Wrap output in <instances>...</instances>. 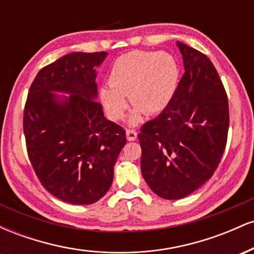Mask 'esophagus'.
<instances>
[{
    "label": "esophagus",
    "mask_w": 254,
    "mask_h": 254,
    "mask_svg": "<svg viewBox=\"0 0 254 254\" xmlns=\"http://www.w3.org/2000/svg\"><path fill=\"white\" fill-rule=\"evenodd\" d=\"M127 141H135L137 138V131L135 129H127Z\"/></svg>",
    "instance_id": "1"
}]
</instances>
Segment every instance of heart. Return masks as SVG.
<instances>
[{
    "instance_id": "obj_1",
    "label": "heart",
    "mask_w": 254,
    "mask_h": 254,
    "mask_svg": "<svg viewBox=\"0 0 254 254\" xmlns=\"http://www.w3.org/2000/svg\"><path fill=\"white\" fill-rule=\"evenodd\" d=\"M179 68L172 55L156 51H131L111 65L109 84L100 88V99L112 119L123 117L129 95L137 111L131 122L139 121V111L156 115L164 111L176 93Z\"/></svg>"
}]
</instances>
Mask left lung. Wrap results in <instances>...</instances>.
<instances>
[{"label":"left lung","instance_id":"8db88e82","mask_svg":"<svg viewBox=\"0 0 254 254\" xmlns=\"http://www.w3.org/2000/svg\"><path fill=\"white\" fill-rule=\"evenodd\" d=\"M182 80L167 107L141 127V171L151 191L180 199L216 171L226 149L228 97L211 61L184 43Z\"/></svg>","mask_w":254,"mask_h":254}]
</instances>
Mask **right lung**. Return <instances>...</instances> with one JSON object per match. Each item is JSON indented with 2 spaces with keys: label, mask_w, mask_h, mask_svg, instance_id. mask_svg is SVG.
Masks as SVG:
<instances>
[{
  "label": "right lung",
  "mask_w": 254,
  "mask_h": 254,
  "mask_svg": "<svg viewBox=\"0 0 254 254\" xmlns=\"http://www.w3.org/2000/svg\"><path fill=\"white\" fill-rule=\"evenodd\" d=\"M107 52H71L37 74L24 109V133L38 179L63 202L87 205L105 196L127 143L124 127L105 118L95 66ZM52 91L71 94L62 103Z\"/></svg>",
  "instance_id": "add662e5"
}]
</instances>
